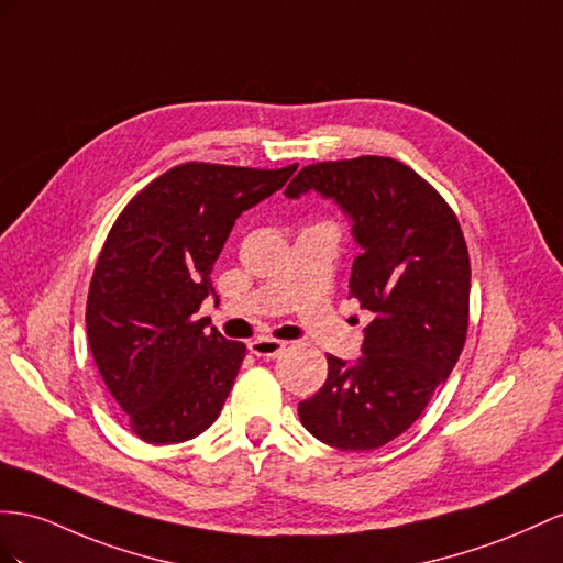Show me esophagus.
<instances>
[{"label":"esophagus","instance_id":"obj_1","mask_svg":"<svg viewBox=\"0 0 563 563\" xmlns=\"http://www.w3.org/2000/svg\"><path fill=\"white\" fill-rule=\"evenodd\" d=\"M285 342L280 340H271V338H256L250 342V352L262 356V358H276L278 354H283Z\"/></svg>","mask_w":563,"mask_h":563}]
</instances>
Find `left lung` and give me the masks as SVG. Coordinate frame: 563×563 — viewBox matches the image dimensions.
I'll return each mask as SVG.
<instances>
[{"label":"left lung","mask_w":563,"mask_h":563,"mask_svg":"<svg viewBox=\"0 0 563 563\" xmlns=\"http://www.w3.org/2000/svg\"><path fill=\"white\" fill-rule=\"evenodd\" d=\"M309 190L352 219L362 254L352 266L350 297L373 321L354 364L328 354V378L299 401V421L338 450H376L411 428L464 350L466 240L435 187L390 156L305 166L285 195L297 199Z\"/></svg>","instance_id":"left-lung-1"}]
</instances>
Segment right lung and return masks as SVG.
Wrapping results in <instances>:
<instances>
[{
	"label": "right lung",
	"instance_id": "1",
	"mask_svg": "<svg viewBox=\"0 0 563 563\" xmlns=\"http://www.w3.org/2000/svg\"><path fill=\"white\" fill-rule=\"evenodd\" d=\"M297 170L187 162L140 190L111 225L90 280L88 340L128 426L150 444L205 432L244 358L195 319L235 219Z\"/></svg>",
	"mask_w": 563,
	"mask_h": 563
}]
</instances>
